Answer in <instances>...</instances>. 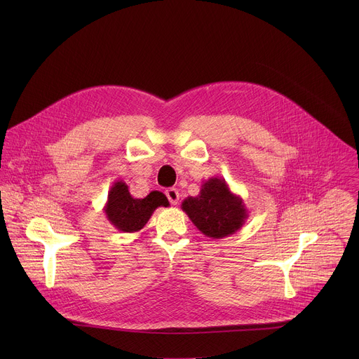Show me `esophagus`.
<instances>
[{
  "mask_svg": "<svg viewBox=\"0 0 359 359\" xmlns=\"http://www.w3.org/2000/svg\"><path fill=\"white\" fill-rule=\"evenodd\" d=\"M166 196H168V198H169V201H170L172 204H177V203H179L180 194H179L177 189H175V187L168 189V190H166Z\"/></svg>",
  "mask_w": 359,
  "mask_h": 359,
  "instance_id": "esophagus-1",
  "label": "esophagus"
}]
</instances>
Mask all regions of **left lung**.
<instances>
[{
	"instance_id": "8db88e82",
	"label": "left lung",
	"mask_w": 359,
	"mask_h": 359,
	"mask_svg": "<svg viewBox=\"0 0 359 359\" xmlns=\"http://www.w3.org/2000/svg\"><path fill=\"white\" fill-rule=\"evenodd\" d=\"M182 210L191 223L210 238H224L238 231L248 212L238 194H234L223 177H210L201 184L196 197H186Z\"/></svg>"
}]
</instances>
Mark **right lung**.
Listing matches in <instances>:
<instances>
[{"label": "right lung", "instance_id": "right-lung-1", "mask_svg": "<svg viewBox=\"0 0 359 359\" xmlns=\"http://www.w3.org/2000/svg\"><path fill=\"white\" fill-rule=\"evenodd\" d=\"M168 197L155 190L143 198L130 194L129 186L118 180L108 193V201L104 208L108 222L123 233H136L144 227L158 208H169Z\"/></svg>", "mask_w": 359, "mask_h": 359}]
</instances>
